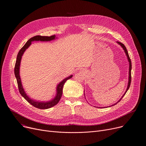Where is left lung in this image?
<instances>
[{
    "instance_id": "1",
    "label": "left lung",
    "mask_w": 146,
    "mask_h": 146,
    "mask_svg": "<svg viewBox=\"0 0 146 146\" xmlns=\"http://www.w3.org/2000/svg\"><path fill=\"white\" fill-rule=\"evenodd\" d=\"M119 44H120V46H121V47L123 48V49L124 50V52H125V55L127 56V59H128V62H129V76H128V85H127V89H126V90H125V93H124V94L122 96V97L121 98H120V99L117 102V103H116L115 104H113V105H112V106H109V107H106V108H107V107H111V106H115V104H116L117 103H118L121 100V99L123 98L124 97V96L125 95V94L126 93V92H127V90H128V89H129V86H130V84H131V69H132V65H131V60H130V58H129V55H128V51H127V48H126V47H125V46H124V44H123L122 43H121V42H116ZM84 95H85V93H84ZM100 108V107H99ZM103 108H105V107H103Z\"/></svg>"
}]
</instances>
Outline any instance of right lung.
Returning <instances> with one entry per match:
<instances>
[{
    "instance_id": "add662e5",
    "label": "right lung",
    "mask_w": 146,
    "mask_h": 146,
    "mask_svg": "<svg viewBox=\"0 0 146 146\" xmlns=\"http://www.w3.org/2000/svg\"><path fill=\"white\" fill-rule=\"evenodd\" d=\"M56 38V35H52L50 36H40V35H36L34 36L30 39H29L27 42L25 43V44L22 47V48L19 50L17 57V60H16V63L15 65V68H14V73L15 77L17 78V83H18V86L19 88V91L22 95V97H23L24 99L26 100L30 104H31L33 106L35 107V108L41 109V110H46L48 108H50L53 107V106H56L57 104L59 102V101L61 99V98L62 94V90H63V87L65 83V82L71 78L73 77V75H70L69 77L65 78L62 81H61L57 85L56 88V94L54 98L52 99L50 101L48 102H39L37 100H35L31 98H30V97L26 93L22 84L21 81V78L20 77V65H21V62L22 60V56L24 53V52L26 51L27 48L31 45V42L34 41H42V42H47V41H50L52 40H54Z\"/></svg>"
}]
</instances>
